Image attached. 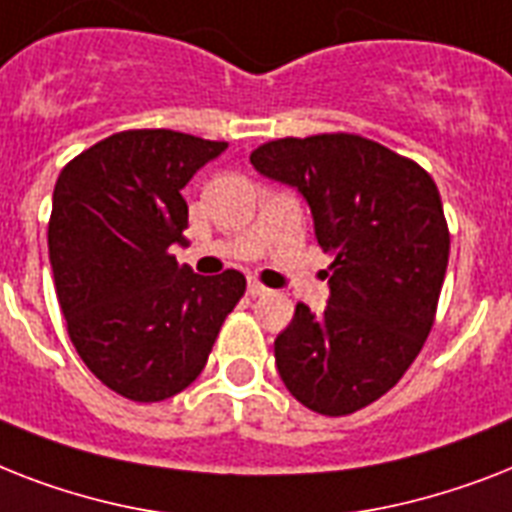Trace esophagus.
Returning <instances> with one entry per match:
<instances>
[{
    "mask_svg": "<svg viewBox=\"0 0 512 512\" xmlns=\"http://www.w3.org/2000/svg\"><path fill=\"white\" fill-rule=\"evenodd\" d=\"M268 292H271V289L263 287L260 281H257V279H249V284H247V295H249V297H265V295H268Z\"/></svg>",
    "mask_w": 512,
    "mask_h": 512,
    "instance_id": "obj_1",
    "label": "esophagus"
}]
</instances>
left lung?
<instances>
[{
    "instance_id": "left-lung-1",
    "label": "left lung",
    "mask_w": 512,
    "mask_h": 512,
    "mask_svg": "<svg viewBox=\"0 0 512 512\" xmlns=\"http://www.w3.org/2000/svg\"><path fill=\"white\" fill-rule=\"evenodd\" d=\"M249 162L303 193L335 257L324 313L297 303L273 342L281 380L311 412H358L404 377L436 321L449 263L441 193L420 164L350 132L271 140Z\"/></svg>"
}]
</instances>
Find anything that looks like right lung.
<instances>
[{"mask_svg":"<svg viewBox=\"0 0 512 512\" xmlns=\"http://www.w3.org/2000/svg\"><path fill=\"white\" fill-rule=\"evenodd\" d=\"M228 148L175 130H124L60 170L47 225L68 337L119 396L154 404L201 374L247 279L199 276L172 244L188 228L185 183Z\"/></svg>","mask_w":512,"mask_h":512,"instance_id":"obj_1","label":"right lung"}]
</instances>
